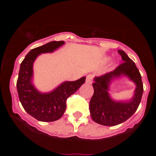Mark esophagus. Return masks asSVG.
Returning <instances> with one entry per match:
<instances>
[{
    "instance_id": "esophagus-1",
    "label": "esophagus",
    "mask_w": 156,
    "mask_h": 156,
    "mask_svg": "<svg viewBox=\"0 0 156 156\" xmlns=\"http://www.w3.org/2000/svg\"><path fill=\"white\" fill-rule=\"evenodd\" d=\"M92 80H93V76L92 75H87L86 78V83L87 84H90L92 83Z\"/></svg>"
}]
</instances>
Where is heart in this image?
Segmentation results:
<instances>
[{"instance_id":"b5f03b06","label":"heart","mask_w":156,"mask_h":156,"mask_svg":"<svg viewBox=\"0 0 156 156\" xmlns=\"http://www.w3.org/2000/svg\"><path fill=\"white\" fill-rule=\"evenodd\" d=\"M105 61H108V58H105Z\"/></svg>"}]
</instances>
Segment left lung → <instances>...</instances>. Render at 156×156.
<instances>
[{
  "instance_id": "1",
  "label": "left lung",
  "mask_w": 156,
  "mask_h": 156,
  "mask_svg": "<svg viewBox=\"0 0 156 156\" xmlns=\"http://www.w3.org/2000/svg\"><path fill=\"white\" fill-rule=\"evenodd\" d=\"M123 62L113 71L101 76L94 77L93 83L94 94L89 108L92 119L103 126H113L127 120L137 111L143 94L141 76L135 63L123 51H118ZM126 76L135 83L136 88L131 99L115 101L109 94L111 83L115 79Z\"/></svg>"
}]
</instances>
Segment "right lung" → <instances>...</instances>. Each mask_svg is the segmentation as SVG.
<instances>
[{
  "mask_svg": "<svg viewBox=\"0 0 156 156\" xmlns=\"http://www.w3.org/2000/svg\"><path fill=\"white\" fill-rule=\"evenodd\" d=\"M65 44L64 41H51L32 49L22 62L17 80L19 101L27 113L41 122H53L62 116L66 100L85 83L83 76L76 81H65L52 91L42 93L33 83L34 63L40 55L51 53Z\"/></svg>",
  "mask_w": 156,
  "mask_h": 156,
  "instance_id": "right-lung-1",
  "label": "right lung"
}]
</instances>
